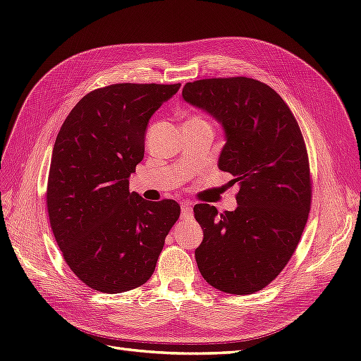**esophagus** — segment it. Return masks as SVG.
Returning a JSON list of instances; mask_svg holds the SVG:
<instances>
[{"instance_id":"obj_1","label":"esophagus","mask_w":361,"mask_h":361,"mask_svg":"<svg viewBox=\"0 0 361 361\" xmlns=\"http://www.w3.org/2000/svg\"><path fill=\"white\" fill-rule=\"evenodd\" d=\"M180 218L182 220H191L192 218V206L190 203H183L180 206Z\"/></svg>"}]
</instances>
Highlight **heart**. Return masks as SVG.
I'll return each mask as SVG.
<instances>
[{
  "instance_id": "obj_1",
  "label": "heart",
  "mask_w": 361,
  "mask_h": 361,
  "mask_svg": "<svg viewBox=\"0 0 361 361\" xmlns=\"http://www.w3.org/2000/svg\"><path fill=\"white\" fill-rule=\"evenodd\" d=\"M188 122H204L206 123V120L202 116H194V117L188 118Z\"/></svg>"
}]
</instances>
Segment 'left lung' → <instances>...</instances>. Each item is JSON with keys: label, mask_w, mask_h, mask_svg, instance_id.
I'll return each instance as SVG.
<instances>
[{"label": "left lung", "mask_w": 361, "mask_h": 361, "mask_svg": "<svg viewBox=\"0 0 361 361\" xmlns=\"http://www.w3.org/2000/svg\"><path fill=\"white\" fill-rule=\"evenodd\" d=\"M182 97L223 126L218 167L239 185L235 211L194 206L203 228L199 271L223 292H257L286 267L309 218L310 169L298 122L274 89L245 76L187 82Z\"/></svg>", "instance_id": "1"}]
</instances>
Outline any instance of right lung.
Here are the masks:
<instances>
[{"label":"right lung","mask_w":361,"mask_h":361,"mask_svg":"<svg viewBox=\"0 0 361 361\" xmlns=\"http://www.w3.org/2000/svg\"><path fill=\"white\" fill-rule=\"evenodd\" d=\"M179 87L123 82L93 90L56 138L47 188L51 228L73 274L94 290L145 285L180 215L174 200L129 192L149 118Z\"/></svg>","instance_id":"obj_1"}]
</instances>
